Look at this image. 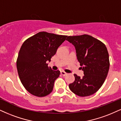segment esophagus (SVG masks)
Returning a JSON list of instances; mask_svg holds the SVG:
<instances>
[{"label": "esophagus", "instance_id": "esophagus-1", "mask_svg": "<svg viewBox=\"0 0 121 121\" xmlns=\"http://www.w3.org/2000/svg\"><path fill=\"white\" fill-rule=\"evenodd\" d=\"M60 73H61V74H62V75L64 76H65L67 74L66 72H65V71H61Z\"/></svg>", "mask_w": 121, "mask_h": 121}]
</instances>
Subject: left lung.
I'll return each mask as SVG.
<instances>
[{
	"mask_svg": "<svg viewBox=\"0 0 121 121\" xmlns=\"http://www.w3.org/2000/svg\"><path fill=\"white\" fill-rule=\"evenodd\" d=\"M66 40L75 48L77 59L84 74L82 78L74 74L75 80L69 85L70 90L82 97L94 94L103 85L109 71L107 47L99 40L88 35L69 36Z\"/></svg>",
	"mask_w": 121,
	"mask_h": 121,
	"instance_id": "8db88e82",
	"label": "left lung"
}]
</instances>
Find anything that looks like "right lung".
<instances>
[{"label":"right lung","instance_id":"add662e5","mask_svg":"<svg viewBox=\"0 0 121 121\" xmlns=\"http://www.w3.org/2000/svg\"><path fill=\"white\" fill-rule=\"evenodd\" d=\"M67 37L43 31L23 43L17 58V71L22 85L32 95L43 97L53 91L60 71L52 70L47 62Z\"/></svg>","mask_w":121,"mask_h":121}]
</instances>
